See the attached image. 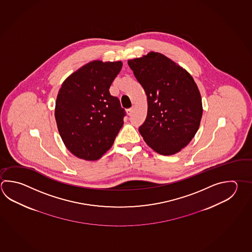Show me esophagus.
Returning a JSON list of instances; mask_svg holds the SVG:
<instances>
[{"label": "esophagus", "mask_w": 252, "mask_h": 252, "mask_svg": "<svg viewBox=\"0 0 252 252\" xmlns=\"http://www.w3.org/2000/svg\"><path fill=\"white\" fill-rule=\"evenodd\" d=\"M126 112H127V115H128V116H132L133 112V108L127 109V111H126Z\"/></svg>", "instance_id": "esophagus-1"}]
</instances>
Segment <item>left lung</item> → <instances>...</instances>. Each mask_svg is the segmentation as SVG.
I'll list each match as a JSON object with an SVG mask.
<instances>
[{"mask_svg":"<svg viewBox=\"0 0 252 252\" xmlns=\"http://www.w3.org/2000/svg\"><path fill=\"white\" fill-rule=\"evenodd\" d=\"M127 63L147 95V117L139 127L143 140L161 155L180 152L194 137L203 112L192 76L159 53Z\"/></svg>","mask_w":252,"mask_h":252,"instance_id":"8db88e82","label":"left lung"}]
</instances>
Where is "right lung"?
<instances>
[{
  "label": "right lung",
  "instance_id": "right-lung-1",
  "mask_svg": "<svg viewBox=\"0 0 252 252\" xmlns=\"http://www.w3.org/2000/svg\"><path fill=\"white\" fill-rule=\"evenodd\" d=\"M122 65L121 62L93 61L63 82L55 119L63 143L76 157L99 159L123 126L126 112L109 90Z\"/></svg>",
  "mask_w": 252,
  "mask_h": 252
}]
</instances>
